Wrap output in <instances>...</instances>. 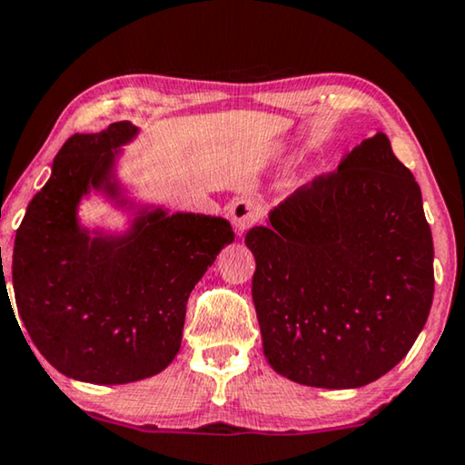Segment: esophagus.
I'll return each mask as SVG.
<instances>
[{"label": "esophagus", "mask_w": 465, "mask_h": 465, "mask_svg": "<svg viewBox=\"0 0 465 465\" xmlns=\"http://www.w3.org/2000/svg\"><path fill=\"white\" fill-rule=\"evenodd\" d=\"M261 215V204L254 198H240L235 201L230 209L232 223L235 227L238 235H244L250 227H252Z\"/></svg>", "instance_id": "34e87169"}]
</instances>
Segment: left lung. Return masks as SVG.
<instances>
[{
	"mask_svg": "<svg viewBox=\"0 0 465 465\" xmlns=\"http://www.w3.org/2000/svg\"><path fill=\"white\" fill-rule=\"evenodd\" d=\"M262 351L282 377L356 389L410 351L434 293L432 233L414 175L377 132L246 233Z\"/></svg>",
	"mask_w": 465,
	"mask_h": 465,
	"instance_id": "left-lung-1",
	"label": "left lung"
}]
</instances>
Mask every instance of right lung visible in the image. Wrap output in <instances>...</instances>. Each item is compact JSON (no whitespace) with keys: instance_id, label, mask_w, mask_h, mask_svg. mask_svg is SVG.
Listing matches in <instances>:
<instances>
[{"instance_id":"1","label":"right lung","mask_w":465,"mask_h":465,"mask_svg":"<svg viewBox=\"0 0 465 465\" xmlns=\"http://www.w3.org/2000/svg\"><path fill=\"white\" fill-rule=\"evenodd\" d=\"M138 132L114 122L65 140L14 242V296L33 343L65 377L94 385L143 381L172 364L190 292L235 238L223 217L130 196L122 146ZM91 193L127 215L126 231L82 223Z\"/></svg>"}]
</instances>
